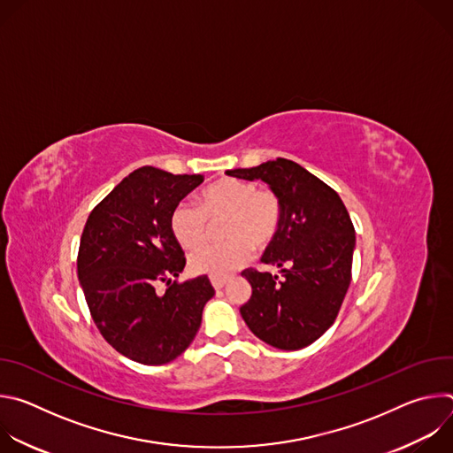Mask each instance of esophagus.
Returning a JSON list of instances; mask_svg holds the SVG:
<instances>
[{
  "instance_id": "obj_1",
  "label": "esophagus",
  "mask_w": 453,
  "mask_h": 453,
  "mask_svg": "<svg viewBox=\"0 0 453 453\" xmlns=\"http://www.w3.org/2000/svg\"><path fill=\"white\" fill-rule=\"evenodd\" d=\"M210 280H211V285H213L215 290H220V288L229 281L227 276H211Z\"/></svg>"
}]
</instances>
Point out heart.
I'll list each match as a JSON object with an SVG mask.
<instances>
[{"label":"heart","instance_id":"heart-1","mask_svg":"<svg viewBox=\"0 0 453 453\" xmlns=\"http://www.w3.org/2000/svg\"><path fill=\"white\" fill-rule=\"evenodd\" d=\"M199 206L179 203L170 213V231L182 249L196 250L210 236L211 222L226 217L222 243L208 245L191 256L197 274L227 276L240 269L254 249L267 247L281 226L283 206L271 188L240 179H220L199 193Z\"/></svg>","mask_w":453,"mask_h":453}]
</instances>
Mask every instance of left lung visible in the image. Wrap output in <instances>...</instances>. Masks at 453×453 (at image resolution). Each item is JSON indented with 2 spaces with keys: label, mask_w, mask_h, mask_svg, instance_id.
<instances>
[{
  "label": "left lung",
  "mask_w": 453,
  "mask_h": 453,
  "mask_svg": "<svg viewBox=\"0 0 453 453\" xmlns=\"http://www.w3.org/2000/svg\"><path fill=\"white\" fill-rule=\"evenodd\" d=\"M226 173L267 182L283 206L278 234L262 256L280 276L242 273L252 287L250 299L240 306L245 325L278 349L306 348L334 325L351 283L355 227L349 213L334 188L290 159Z\"/></svg>",
  "instance_id": "8db88e82"
}]
</instances>
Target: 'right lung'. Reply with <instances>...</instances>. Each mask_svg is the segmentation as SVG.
<instances>
[{
  "mask_svg": "<svg viewBox=\"0 0 453 453\" xmlns=\"http://www.w3.org/2000/svg\"><path fill=\"white\" fill-rule=\"evenodd\" d=\"M204 180L142 166L89 213L77 274L102 337L145 365L175 360L196 339L204 304L215 296L208 276L177 283L186 257L170 231L172 210ZM167 285L165 293L157 285Z\"/></svg>",
  "mask_w": 453,
  "mask_h": 453,
  "instance_id": "add662e5",
  "label": "right lung"
}]
</instances>
